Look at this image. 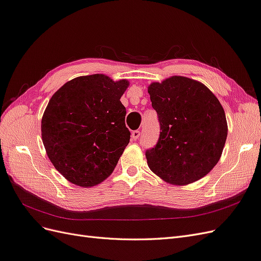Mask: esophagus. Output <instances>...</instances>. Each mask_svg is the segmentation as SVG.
I'll use <instances>...</instances> for the list:
<instances>
[{
  "instance_id": "esophagus-1",
  "label": "esophagus",
  "mask_w": 261,
  "mask_h": 261,
  "mask_svg": "<svg viewBox=\"0 0 261 261\" xmlns=\"http://www.w3.org/2000/svg\"><path fill=\"white\" fill-rule=\"evenodd\" d=\"M139 136H140V132L139 130H134L132 133V139H134V140H137L139 138Z\"/></svg>"
}]
</instances>
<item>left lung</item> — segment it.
<instances>
[{
    "instance_id": "1",
    "label": "left lung",
    "mask_w": 261,
    "mask_h": 261,
    "mask_svg": "<svg viewBox=\"0 0 261 261\" xmlns=\"http://www.w3.org/2000/svg\"><path fill=\"white\" fill-rule=\"evenodd\" d=\"M160 122V137L147 150L149 169L172 185L206 176L222 154L227 136L224 110L209 88L192 78L171 76L148 87Z\"/></svg>"
}]
</instances>
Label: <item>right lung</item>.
Returning a JSON list of instances; mask_svg holds the SVG:
<instances>
[{
	"label": "right lung",
	"instance_id": "add662e5",
	"mask_svg": "<svg viewBox=\"0 0 261 261\" xmlns=\"http://www.w3.org/2000/svg\"><path fill=\"white\" fill-rule=\"evenodd\" d=\"M128 86L103 74L80 76L50 99L42 141L54 168L70 183L92 187L112 174L130 138L120 101Z\"/></svg>",
	"mask_w": 261,
	"mask_h": 261
}]
</instances>
